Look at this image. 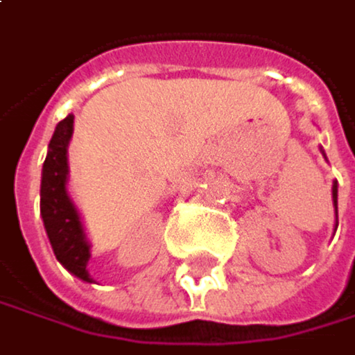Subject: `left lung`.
I'll use <instances>...</instances> for the list:
<instances>
[{
    "label": "left lung",
    "instance_id": "8db88e82",
    "mask_svg": "<svg viewBox=\"0 0 355 355\" xmlns=\"http://www.w3.org/2000/svg\"><path fill=\"white\" fill-rule=\"evenodd\" d=\"M333 204H335V214H337V183L333 185Z\"/></svg>",
    "mask_w": 355,
    "mask_h": 355
}]
</instances>
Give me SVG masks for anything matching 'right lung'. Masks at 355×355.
I'll list each match as a JSON object with an SVG mask.
<instances>
[{"mask_svg":"<svg viewBox=\"0 0 355 355\" xmlns=\"http://www.w3.org/2000/svg\"><path fill=\"white\" fill-rule=\"evenodd\" d=\"M74 116L68 114L58 122L49 141L47 157L41 172V216L58 262L85 283H93L87 270L91 245L85 237L76 206L72 204L68 183V143L72 137Z\"/></svg>","mask_w":355,"mask_h":355,"instance_id":"add662e5","label":"right lung"}]
</instances>
